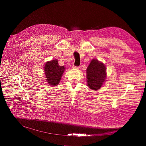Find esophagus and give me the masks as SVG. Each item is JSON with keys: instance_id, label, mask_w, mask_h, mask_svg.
<instances>
[{"instance_id": "34e87169", "label": "esophagus", "mask_w": 146, "mask_h": 146, "mask_svg": "<svg viewBox=\"0 0 146 146\" xmlns=\"http://www.w3.org/2000/svg\"><path fill=\"white\" fill-rule=\"evenodd\" d=\"M73 69H80V67H77V66H73Z\"/></svg>"}]
</instances>
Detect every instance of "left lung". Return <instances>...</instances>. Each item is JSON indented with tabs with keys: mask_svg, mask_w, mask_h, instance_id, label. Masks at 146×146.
Masks as SVG:
<instances>
[{
	"mask_svg": "<svg viewBox=\"0 0 146 146\" xmlns=\"http://www.w3.org/2000/svg\"><path fill=\"white\" fill-rule=\"evenodd\" d=\"M86 73L87 86L92 90H99L106 81V66L103 62L96 59L91 60L86 70Z\"/></svg>",
	"mask_w": 146,
	"mask_h": 146,
	"instance_id": "1",
	"label": "left lung"
}]
</instances>
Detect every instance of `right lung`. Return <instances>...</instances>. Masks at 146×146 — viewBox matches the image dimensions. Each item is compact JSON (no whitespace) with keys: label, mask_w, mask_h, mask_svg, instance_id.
Masks as SVG:
<instances>
[{"label":"right lung","mask_w":146,"mask_h":146,"mask_svg":"<svg viewBox=\"0 0 146 146\" xmlns=\"http://www.w3.org/2000/svg\"><path fill=\"white\" fill-rule=\"evenodd\" d=\"M46 82L51 87L59 84L66 68L59 66L57 59H52L47 62L44 67Z\"/></svg>","instance_id":"obj_1"}]
</instances>
